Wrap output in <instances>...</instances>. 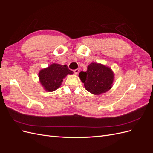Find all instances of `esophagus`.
Segmentation results:
<instances>
[{
    "label": "esophagus",
    "instance_id": "esophagus-1",
    "mask_svg": "<svg viewBox=\"0 0 153 153\" xmlns=\"http://www.w3.org/2000/svg\"><path fill=\"white\" fill-rule=\"evenodd\" d=\"M79 71H80V69H74V70H73L74 73L76 74V75H77V74L79 73Z\"/></svg>",
    "mask_w": 153,
    "mask_h": 153
}]
</instances>
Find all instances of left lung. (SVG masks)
Instances as JSON below:
<instances>
[{"instance_id":"left-lung-1","label":"left lung","mask_w":153,"mask_h":153,"mask_svg":"<svg viewBox=\"0 0 153 153\" xmlns=\"http://www.w3.org/2000/svg\"><path fill=\"white\" fill-rule=\"evenodd\" d=\"M79 76L87 91L99 95L111 89L114 75L110 68L92 62L88 66L86 72L81 71L79 73Z\"/></svg>"}]
</instances>
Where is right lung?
<instances>
[{
	"mask_svg": "<svg viewBox=\"0 0 153 153\" xmlns=\"http://www.w3.org/2000/svg\"><path fill=\"white\" fill-rule=\"evenodd\" d=\"M73 71L66 65L52 64L48 68L41 69L39 73V78L41 85L46 91H54L61 85L62 80Z\"/></svg>",
	"mask_w": 153,
	"mask_h": 153,
	"instance_id": "obj_1",
	"label": "right lung"
}]
</instances>
